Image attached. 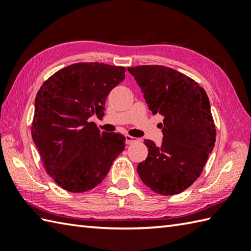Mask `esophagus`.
Here are the masks:
<instances>
[{
	"label": "esophagus",
	"instance_id": "34e87169",
	"mask_svg": "<svg viewBox=\"0 0 251 251\" xmlns=\"http://www.w3.org/2000/svg\"><path fill=\"white\" fill-rule=\"evenodd\" d=\"M125 139H126V145H131L132 142L136 141L135 138L129 136V135H126V136H125Z\"/></svg>",
	"mask_w": 251,
	"mask_h": 251
}]
</instances>
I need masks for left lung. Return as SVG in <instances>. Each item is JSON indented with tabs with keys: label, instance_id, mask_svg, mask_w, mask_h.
<instances>
[{
	"label": "left lung",
	"instance_id": "8db88e82",
	"mask_svg": "<svg viewBox=\"0 0 251 251\" xmlns=\"http://www.w3.org/2000/svg\"><path fill=\"white\" fill-rule=\"evenodd\" d=\"M149 109L164 117L163 142L145 140L149 154L137 167L142 182L155 193L179 194L193 184L216 142L209 99L194 79L172 68H128Z\"/></svg>",
	"mask_w": 251,
	"mask_h": 251
}]
</instances>
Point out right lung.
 <instances>
[{"label":"right lung","mask_w":251,"mask_h":251,"mask_svg":"<svg viewBox=\"0 0 251 251\" xmlns=\"http://www.w3.org/2000/svg\"><path fill=\"white\" fill-rule=\"evenodd\" d=\"M124 67L100 62L68 66L46 79L35 97L31 135L55 182L72 193L101 183L124 151L125 137L100 132L89 117L104 115L105 99L125 78Z\"/></svg>","instance_id":"obj_1"}]
</instances>
